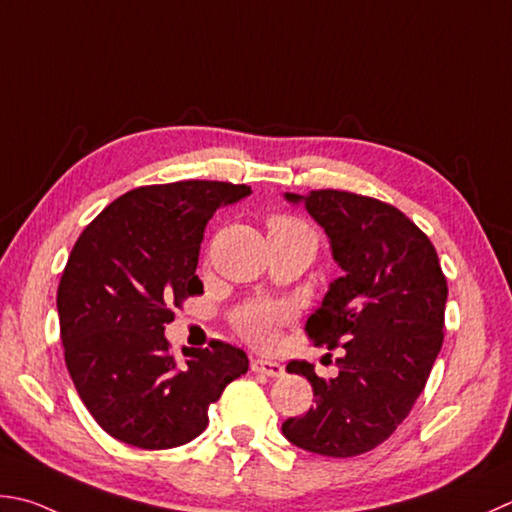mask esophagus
Wrapping results in <instances>:
<instances>
[{
  "label": "esophagus",
  "mask_w": 512,
  "mask_h": 512,
  "mask_svg": "<svg viewBox=\"0 0 512 512\" xmlns=\"http://www.w3.org/2000/svg\"><path fill=\"white\" fill-rule=\"evenodd\" d=\"M252 372L256 374H265V376H283L285 368L276 361H267V359H254L252 361Z\"/></svg>",
  "instance_id": "esophagus-1"
}]
</instances>
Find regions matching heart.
Here are the masks:
<instances>
[{"instance_id":"obj_1","label":"heart","mask_w":512,"mask_h":512,"mask_svg":"<svg viewBox=\"0 0 512 512\" xmlns=\"http://www.w3.org/2000/svg\"><path fill=\"white\" fill-rule=\"evenodd\" d=\"M269 229H272V231H292V234L312 236L310 229L298 223V220L283 218V216L272 218ZM285 318H287V310H283V307L260 303V305L247 307V310L238 316L236 325H238V332L243 334L249 343L269 345V343H274L276 334H278V327L283 325Z\"/></svg>"}]
</instances>
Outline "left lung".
Returning <instances> with one entry per match:
<instances>
[{
  "label": "left lung",
  "instance_id": "8db88e82",
  "mask_svg": "<svg viewBox=\"0 0 512 512\" xmlns=\"http://www.w3.org/2000/svg\"><path fill=\"white\" fill-rule=\"evenodd\" d=\"M285 200L325 229L343 269L305 330L314 345H343L345 354L327 381L312 363L287 365L312 383L314 406L287 419L283 435L323 457L363 455L397 430L426 388L443 343L446 276L430 238L397 207L336 189Z\"/></svg>",
  "mask_w": 512,
  "mask_h": 512
}]
</instances>
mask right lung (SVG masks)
Instances as JSON below:
<instances>
[{
	"label": "right lung",
	"mask_w": 512,
	"mask_h": 512,
	"mask_svg": "<svg viewBox=\"0 0 512 512\" xmlns=\"http://www.w3.org/2000/svg\"><path fill=\"white\" fill-rule=\"evenodd\" d=\"M247 185L185 180L133 189L77 238L57 287L64 359L82 403L118 441L176 448L207 428L209 403L249 368L223 341L169 354L173 307L202 294L200 243L216 209Z\"/></svg>",
	"instance_id": "obj_1"
}]
</instances>
